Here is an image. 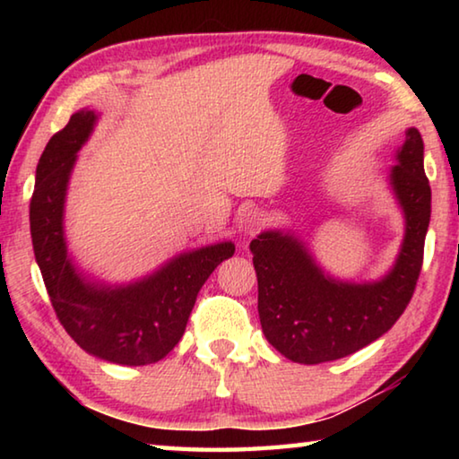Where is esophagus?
<instances>
[{
	"instance_id": "esophagus-1",
	"label": "esophagus",
	"mask_w": 459,
	"mask_h": 459,
	"mask_svg": "<svg viewBox=\"0 0 459 459\" xmlns=\"http://www.w3.org/2000/svg\"><path fill=\"white\" fill-rule=\"evenodd\" d=\"M263 227H265V214H263L261 211H247V212H243V216H240V221H238V230H240V235H245V237L257 235Z\"/></svg>"
}]
</instances>
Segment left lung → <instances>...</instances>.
<instances>
[{"mask_svg":"<svg viewBox=\"0 0 459 459\" xmlns=\"http://www.w3.org/2000/svg\"><path fill=\"white\" fill-rule=\"evenodd\" d=\"M386 174L405 219L393 267L372 281H344L320 267L290 229L263 230L251 240L259 283L263 333L277 352L299 364L344 359L393 328L413 298L431 216V188L423 169V139L409 127Z\"/></svg>","mask_w":459,"mask_h":459,"instance_id":"8db88e82","label":"left lung"}]
</instances>
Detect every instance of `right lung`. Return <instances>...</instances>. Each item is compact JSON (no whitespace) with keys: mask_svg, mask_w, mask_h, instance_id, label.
<instances>
[{"mask_svg":"<svg viewBox=\"0 0 459 459\" xmlns=\"http://www.w3.org/2000/svg\"><path fill=\"white\" fill-rule=\"evenodd\" d=\"M100 115L84 107L50 137L36 168L30 232L54 312L84 352L100 360L143 367L164 359L180 342L200 287L235 243L206 245L172 259L129 283H107L79 267L68 253L65 206L82 145Z\"/></svg>","mask_w":459,"mask_h":459,"instance_id":"1","label":"right lung"}]
</instances>
